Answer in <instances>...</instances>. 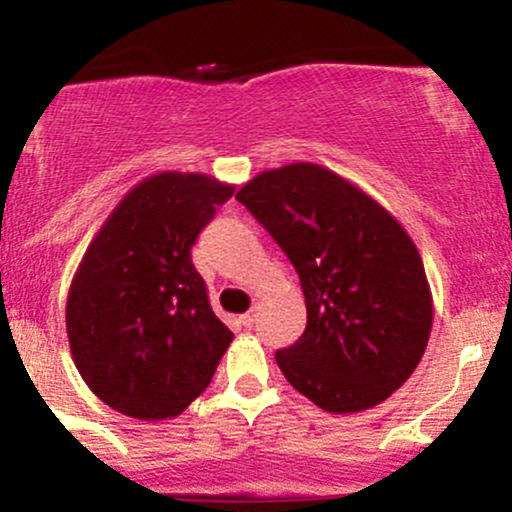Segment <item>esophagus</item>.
Segmentation results:
<instances>
[{"label": "esophagus", "instance_id": "34e87169", "mask_svg": "<svg viewBox=\"0 0 512 512\" xmlns=\"http://www.w3.org/2000/svg\"><path fill=\"white\" fill-rule=\"evenodd\" d=\"M255 320H257V313H255V310H250V313L240 315V322H243L245 327H252V325H255Z\"/></svg>", "mask_w": 512, "mask_h": 512}]
</instances>
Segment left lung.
Instances as JSON below:
<instances>
[{
	"label": "left lung",
	"instance_id": "1",
	"mask_svg": "<svg viewBox=\"0 0 512 512\" xmlns=\"http://www.w3.org/2000/svg\"><path fill=\"white\" fill-rule=\"evenodd\" d=\"M236 199L301 276L308 325L276 351L284 378L332 414L385 402L419 366L433 327L424 262L402 223L317 163L264 170Z\"/></svg>",
	"mask_w": 512,
	"mask_h": 512
}]
</instances>
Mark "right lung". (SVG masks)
Returning a JSON list of instances; mask_svg holds the SVG:
<instances>
[{
  "label": "right lung",
  "instance_id": "1",
  "mask_svg": "<svg viewBox=\"0 0 512 512\" xmlns=\"http://www.w3.org/2000/svg\"><path fill=\"white\" fill-rule=\"evenodd\" d=\"M236 187L204 173L134 185L81 257L67 337L84 383L142 421L178 416L207 390L233 332L214 315L192 245Z\"/></svg>",
  "mask_w": 512,
  "mask_h": 512
}]
</instances>
